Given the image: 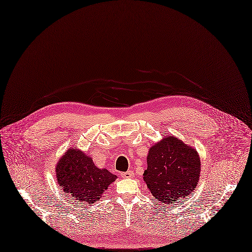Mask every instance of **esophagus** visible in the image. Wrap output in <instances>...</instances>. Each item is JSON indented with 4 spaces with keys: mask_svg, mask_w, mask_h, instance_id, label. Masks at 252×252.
Segmentation results:
<instances>
[{
    "mask_svg": "<svg viewBox=\"0 0 252 252\" xmlns=\"http://www.w3.org/2000/svg\"><path fill=\"white\" fill-rule=\"evenodd\" d=\"M121 176L124 178H132V177H134V173L132 170H129L127 172H122Z\"/></svg>",
    "mask_w": 252,
    "mask_h": 252,
    "instance_id": "esophagus-1",
    "label": "esophagus"
}]
</instances>
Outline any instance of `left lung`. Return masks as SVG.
<instances>
[{"label": "left lung", "instance_id": "left-lung-1", "mask_svg": "<svg viewBox=\"0 0 252 252\" xmlns=\"http://www.w3.org/2000/svg\"><path fill=\"white\" fill-rule=\"evenodd\" d=\"M143 181L155 199L171 204L191 194L199 183L201 162L198 152L169 135L150 148Z\"/></svg>", "mask_w": 252, "mask_h": 252}]
</instances>
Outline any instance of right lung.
Segmentation results:
<instances>
[{
  "instance_id": "right-lung-1",
  "label": "right lung",
  "mask_w": 252,
  "mask_h": 252,
  "mask_svg": "<svg viewBox=\"0 0 252 252\" xmlns=\"http://www.w3.org/2000/svg\"><path fill=\"white\" fill-rule=\"evenodd\" d=\"M59 186L81 204H93L113 184L117 175L95 166L93 160L80 150L70 148L56 165Z\"/></svg>"
}]
</instances>
